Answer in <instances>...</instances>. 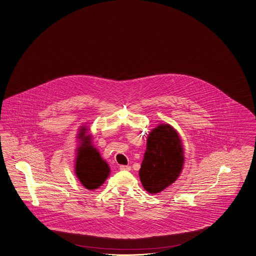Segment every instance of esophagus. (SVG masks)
Masks as SVG:
<instances>
[{
  "instance_id": "1",
  "label": "esophagus",
  "mask_w": 256,
  "mask_h": 256,
  "mask_svg": "<svg viewBox=\"0 0 256 256\" xmlns=\"http://www.w3.org/2000/svg\"><path fill=\"white\" fill-rule=\"evenodd\" d=\"M119 169L120 170H126V171H130V170L131 168L130 166H119Z\"/></svg>"
}]
</instances>
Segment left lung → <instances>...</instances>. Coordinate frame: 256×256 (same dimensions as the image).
Wrapping results in <instances>:
<instances>
[{
    "mask_svg": "<svg viewBox=\"0 0 256 256\" xmlns=\"http://www.w3.org/2000/svg\"><path fill=\"white\" fill-rule=\"evenodd\" d=\"M184 162L183 148L178 132L168 124L150 132L140 169V180L150 194L162 192L180 174Z\"/></svg>",
    "mask_w": 256,
    "mask_h": 256,
    "instance_id": "1",
    "label": "left lung"
}]
</instances>
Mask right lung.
Instances as JSON below:
<instances>
[{
  "mask_svg": "<svg viewBox=\"0 0 256 256\" xmlns=\"http://www.w3.org/2000/svg\"><path fill=\"white\" fill-rule=\"evenodd\" d=\"M85 128H82L78 134L82 142L78 148L76 174L84 187L88 190H96L106 181L110 168L92 145L90 138L85 136Z\"/></svg>",
  "mask_w": 256,
  "mask_h": 256,
  "instance_id": "add662e5",
  "label": "right lung"
}]
</instances>
